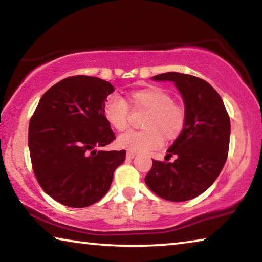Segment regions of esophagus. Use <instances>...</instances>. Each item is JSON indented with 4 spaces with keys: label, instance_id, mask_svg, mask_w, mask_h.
Listing matches in <instances>:
<instances>
[{
    "label": "esophagus",
    "instance_id": "1",
    "mask_svg": "<svg viewBox=\"0 0 262 262\" xmlns=\"http://www.w3.org/2000/svg\"><path fill=\"white\" fill-rule=\"evenodd\" d=\"M126 156H127L128 159H133V158H134V157L136 156V154H135V152H132V151H128Z\"/></svg>",
    "mask_w": 262,
    "mask_h": 262
}]
</instances>
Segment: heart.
<instances>
[{
  "label": "heart",
  "mask_w": 262,
  "mask_h": 262,
  "mask_svg": "<svg viewBox=\"0 0 262 262\" xmlns=\"http://www.w3.org/2000/svg\"><path fill=\"white\" fill-rule=\"evenodd\" d=\"M130 99L136 107L149 111L144 121L145 130H127L117 139L119 148L132 152H144L162 144L163 137L176 140L185 126V111L174 104L173 97L159 86L135 90ZM104 117L114 129L123 130L129 117V106L118 95H111L104 104Z\"/></svg>",
  "instance_id": "heart-1"
}]
</instances>
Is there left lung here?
I'll list each match as a JSON object with an SVG mask.
<instances>
[{"instance_id":"obj_1","label":"left lung","mask_w":262,"mask_h":262,"mask_svg":"<svg viewBox=\"0 0 262 262\" xmlns=\"http://www.w3.org/2000/svg\"><path fill=\"white\" fill-rule=\"evenodd\" d=\"M152 81L174 83L185 104V126L165 156L176 155V161L154 159L144 181L162 199L187 201L206 192L227 162L230 118L221 96L201 78L170 72Z\"/></svg>"}]
</instances>
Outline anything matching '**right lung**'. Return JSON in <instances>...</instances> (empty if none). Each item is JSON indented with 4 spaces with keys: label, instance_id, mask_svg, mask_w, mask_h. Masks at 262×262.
Wrapping results in <instances>:
<instances>
[{
    "label": "right lung",
    "instance_id": "right-lung-1",
    "mask_svg": "<svg viewBox=\"0 0 262 262\" xmlns=\"http://www.w3.org/2000/svg\"><path fill=\"white\" fill-rule=\"evenodd\" d=\"M114 91L92 76L67 77L43 94L29 125L33 172L41 188L62 205L84 208L108 192L126 151H104L115 136L104 117Z\"/></svg>",
    "mask_w": 262,
    "mask_h": 262
}]
</instances>
